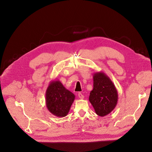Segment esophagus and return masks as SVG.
Masks as SVG:
<instances>
[{
    "mask_svg": "<svg viewBox=\"0 0 152 152\" xmlns=\"http://www.w3.org/2000/svg\"><path fill=\"white\" fill-rule=\"evenodd\" d=\"M78 96H79V98L80 99H83L84 97V95L82 94L81 93H79V94H78Z\"/></svg>",
    "mask_w": 152,
    "mask_h": 152,
    "instance_id": "1",
    "label": "esophagus"
}]
</instances>
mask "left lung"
I'll list each match as a JSON object with an SVG mask.
<instances>
[{
	"label": "left lung",
	"mask_w": 152,
	"mask_h": 152,
	"mask_svg": "<svg viewBox=\"0 0 152 152\" xmlns=\"http://www.w3.org/2000/svg\"><path fill=\"white\" fill-rule=\"evenodd\" d=\"M89 100L100 117L111 113L115 108L118 93L115 86L103 72H96L93 75V89L91 91Z\"/></svg>",
	"instance_id": "1"
}]
</instances>
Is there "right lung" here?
Returning <instances> with one entry per match:
<instances>
[{"label": "right lung", "instance_id": "right-lung-1", "mask_svg": "<svg viewBox=\"0 0 152 152\" xmlns=\"http://www.w3.org/2000/svg\"><path fill=\"white\" fill-rule=\"evenodd\" d=\"M75 96L66 89L59 80H53L45 92V104L54 115L64 117L67 115Z\"/></svg>", "mask_w": 152, "mask_h": 152}]
</instances>
